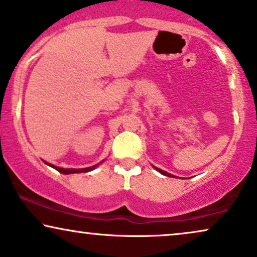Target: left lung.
Returning a JSON list of instances; mask_svg holds the SVG:
<instances>
[{
    "instance_id": "1",
    "label": "left lung",
    "mask_w": 257,
    "mask_h": 257,
    "mask_svg": "<svg viewBox=\"0 0 257 257\" xmlns=\"http://www.w3.org/2000/svg\"><path fill=\"white\" fill-rule=\"evenodd\" d=\"M153 168H155L156 170H157L158 172H161L162 175H164V176H168V177H173V175H171V173H169V172H166V171H164V170H161V169H158V168H156V166H153Z\"/></svg>"
}]
</instances>
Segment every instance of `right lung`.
Masks as SVG:
<instances>
[{
    "instance_id": "1",
    "label": "right lung",
    "mask_w": 257,
    "mask_h": 257,
    "mask_svg": "<svg viewBox=\"0 0 257 257\" xmlns=\"http://www.w3.org/2000/svg\"><path fill=\"white\" fill-rule=\"evenodd\" d=\"M45 163H46V162H45ZM46 164L49 165V166H52L53 169L58 170L59 172L63 173V175H69V173H78V172H88V171H92V170H94V169L96 168V166L99 165V164H96V165L89 166V168H85V169H63V168H58V166L49 164V163H46Z\"/></svg>"
}]
</instances>
